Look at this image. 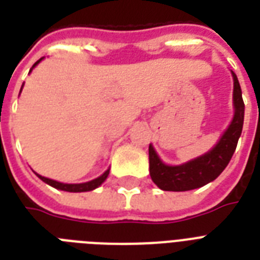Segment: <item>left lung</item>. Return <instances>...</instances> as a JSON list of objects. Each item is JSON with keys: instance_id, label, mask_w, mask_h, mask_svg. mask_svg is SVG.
<instances>
[{"instance_id": "8db88e82", "label": "left lung", "mask_w": 260, "mask_h": 260, "mask_svg": "<svg viewBox=\"0 0 260 260\" xmlns=\"http://www.w3.org/2000/svg\"><path fill=\"white\" fill-rule=\"evenodd\" d=\"M231 73L234 77V118L212 150L183 165L169 166L160 160L154 147L150 144L148 147L150 175L159 189L166 191H187V190L198 189L214 181L228 166L238 146V140L242 135L243 121H244V102L242 97V89L236 74L234 71Z\"/></svg>"}]
</instances>
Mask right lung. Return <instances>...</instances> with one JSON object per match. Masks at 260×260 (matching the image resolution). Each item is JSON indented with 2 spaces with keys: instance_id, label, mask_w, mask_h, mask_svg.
Segmentation results:
<instances>
[{
  "instance_id": "add662e5",
  "label": "right lung",
  "mask_w": 260,
  "mask_h": 260,
  "mask_svg": "<svg viewBox=\"0 0 260 260\" xmlns=\"http://www.w3.org/2000/svg\"><path fill=\"white\" fill-rule=\"evenodd\" d=\"M40 60H43V58H40L38 60V62L35 63L34 66H32V69H34L38 63H40ZM32 69L29 70V73L32 71ZM22 89V86H21ZM21 91V90H20ZM40 179H42L43 182H46V183H48L50 186H52V187H55V189H59V190H63V191H70V193H81V191H90V190H94L97 189L98 186L102 185L104 182H105V179L108 178V175H109V170H106L105 173L102 174L101 177L95 178V179H93V181H89V182H85V183H62V182H58V181H54V179H50V178H46V177H42V175H39V174H36Z\"/></svg>"
}]
</instances>
